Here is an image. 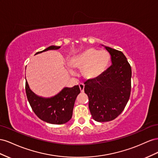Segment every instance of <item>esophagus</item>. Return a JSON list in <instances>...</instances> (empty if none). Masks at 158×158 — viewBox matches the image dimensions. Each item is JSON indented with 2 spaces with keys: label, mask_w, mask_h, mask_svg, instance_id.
Returning <instances> with one entry per match:
<instances>
[{
  "label": "esophagus",
  "mask_w": 158,
  "mask_h": 158,
  "mask_svg": "<svg viewBox=\"0 0 158 158\" xmlns=\"http://www.w3.org/2000/svg\"><path fill=\"white\" fill-rule=\"evenodd\" d=\"M79 89L81 90V92H84V88H85V85L83 83H80L79 85Z\"/></svg>",
  "instance_id": "esophagus-1"
}]
</instances>
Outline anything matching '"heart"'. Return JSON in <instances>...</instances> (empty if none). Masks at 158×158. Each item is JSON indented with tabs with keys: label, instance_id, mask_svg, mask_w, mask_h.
Instances as JSON below:
<instances>
[{
	"label": "heart",
	"instance_id": "obj_1",
	"mask_svg": "<svg viewBox=\"0 0 158 158\" xmlns=\"http://www.w3.org/2000/svg\"><path fill=\"white\" fill-rule=\"evenodd\" d=\"M110 61V56L106 50L89 48L72 58L69 64L76 69L84 68L85 77L89 79H94L104 73ZM70 72L72 74L75 73L72 69H70Z\"/></svg>",
	"mask_w": 158,
	"mask_h": 158
}]
</instances>
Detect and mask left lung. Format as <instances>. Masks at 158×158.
<instances>
[{
    "mask_svg": "<svg viewBox=\"0 0 158 158\" xmlns=\"http://www.w3.org/2000/svg\"><path fill=\"white\" fill-rule=\"evenodd\" d=\"M112 65L98 77L85 82V93L93 118L97 122L115 119L124 109L131 91V67L124 53L105 46Z\"/></svg>",
    "mask_w": 158,
    "mask_h": 158,
    "instance_id": "8db88e82",
    "label": "left lung"
}]
</instances>
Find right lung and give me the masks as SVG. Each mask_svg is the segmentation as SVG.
Segmentation results:
<instances>
[{"instance_id": "add662e5", "label": "right lung", "mask_w": 158, "mask_h": 158, "mask_svg": "<svg viewBox=\"0 0 158 158\" xmlns=\"http://www.w3.org/2000/svg\"><path fill=\"white\" fill-rule=\"evenodd\" d=\"M60 46H51L40 53L52 49H58ZM26 93L31 109L40 119L53 124H62L67 123L72 117L75 99L81 91L79 85L71 88L65 87L56 95L51 98L38 97L31 91L26 81Z\"/></svg>"}]
</instances>
